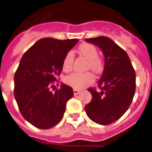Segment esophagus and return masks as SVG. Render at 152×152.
<instances>
[{
  "mask_svg": "<svg viewBox=\"0 0 152 152\" xmlns=\"http://www.w3.org/2000/svg\"><path fill=\"white\" fill-rule=\"evenodd\" d=\"M73 93H74V95H77L80 93V90H78V89H73Z\"/></svg>",
  "mask_w": 152,
  "mask_h": 152,
  "instance_id": "esophagus-1",
  "label": "esophagus"
}]
</instances>
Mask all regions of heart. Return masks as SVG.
<instances>
[{"instance_id":"heart-1","label":"heart","mask_w":152,"mask_h":152,"mask_svg":"<svg viewBox=\"0 0 152 152\" xmlns=\"http://www.w3.org/2000/svg\"><path fill=\"white\" fill-rule=\"evenodd\" d=\"M79 52L88 59V68H91L96 73L102 72L104 69L103 62L98 56V51L95 46L90 43H84L78 48ZM74 61V54L72 51H68L63 61V69L65 72L72 70ZM95 80V76L93 73L73 72L65 77L64 81L67 85L73 88L81 89L88 85L92 84Z\"/></svg>"}]
</instances>
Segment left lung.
<instances>
[{
    "instance_id": "obj_1",
    "label": "left lung",
    "mask_w": 152,
    "mask_h": 152,
    "mask_svg": "<svg viewBox=\"0 0 152 152\" xmlns=\"http://www.w3.org/2000/svg\"><path fill=\"white\" fill-rule=\"evenodd\" d=\"M85 41L97 46L104 56V67L98 81L100 91L90 88L91 102L85 107L88 118L100 125L118 120L130 107L135 93V72L127 53L108 37Z\"/></svg>"
}]
</instances>
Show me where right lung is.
Wrapping results in <instances>:
<instances>
[{
	"instance_id": "obj_1",
	"label": "right lung",
	"mask_w": 152,
	"mask_h": 152,
	"mask_svg": "<svg viewBox=\"0 0 152 152\" xmlns=\"http://www.w3.org/2000/svg\"><path fill=\"white\" fill-rule=\"evenodd\" d=\"M78 41L42 39L20 60L14 74V97L23 118L35 127H53L64 117L72 88L64 84L55 93L50 88L63 69L64 56Z\"/></svg>"
}]
</instances>
